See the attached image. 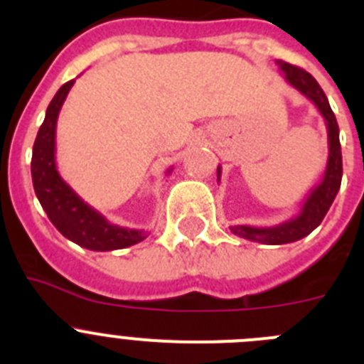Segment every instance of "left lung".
<instances>
[{"label": "left lung", "mask_w": 364, "mask_h": 364, "mask_svg": "<svg viewBox=\"0 0 364 364\" xmlns=\"http://www.w3.org/2000/svg\"><path fill=\"white\" fill-rule=\"evenodd\" d=\"M279 69L284 74L286 82L290 83L294 89H297L306 100H310L311 104L317 107V111L323 114L324 122H326L328 131V160L324 173L321 180L310 193L306 198L302 200L301 210L297 211L295 217L290 220L275 224V226H231V233L239 235L242 239L253 240V242L260 244H288L295 242V240L304 239L306 235H310L315 228L323 222L324 215L328 213L330 205H332L333 198H336L337 191L341 188V178H343V156H341V144H339V125H337L336 114H333L332 107L328 104V98L317 80L306 73L301 67L290 65V63L277 60L275 62ZM222 167H217V176L220 180Z\"/></svg>", "instance_id": "8db88e82"}]
</instances>
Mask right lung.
<instances>
[{"label":"right lung","instance_id":"1","mask_svg":"<svg viewBox=\"0 0 364 364\" xmlns=\"http://www.w3.org/2000/svg\"><path fill=\"white\" fill-rule=\"evenodd\" d=\"M74 80L63 83L50 100L45 120L38 131L32 147V184L49 220L56 230L78 246L92 252H112L142 242L147 235L144 230H129L109 222L104 215L87 204L60 176L56 167V122L60 109L69 95ZM171 169H167V175Z\"/></svg>","mask_w":364,"mask_h":364}]
</instances>
